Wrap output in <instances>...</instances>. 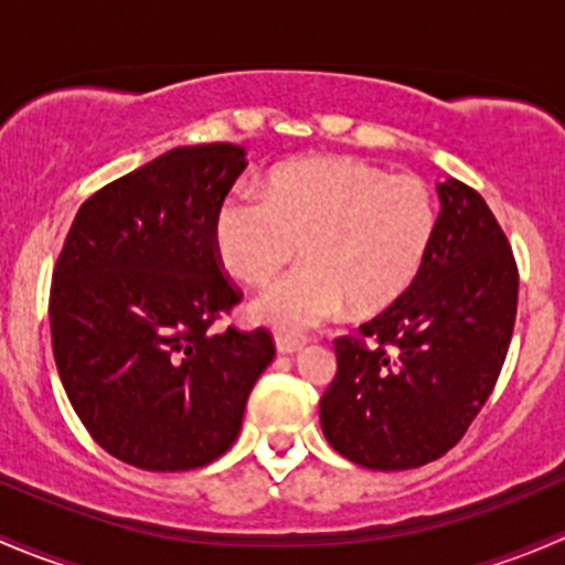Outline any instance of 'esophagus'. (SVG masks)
<instances>
[{
    "label": "esophagus",
    "instance_id": "obj_1",
    "mask_svg": "<svg viewBox=\"0 0 565 565\" xmlns=\"http://www.w3.org/2000/svg\"><path fill=\"white\" fill-rule=\"evenodd\" d=\"M306 339H300V335H287V333H278L276 335V350L281 352V355H292V352L303 350Z\"/></svg>",
    "mask_w": 565,
    "mask_h": 565
}]
</instances>
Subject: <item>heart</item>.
I'll return each mask as SVG.
<instances>
[{"label": "heart", "mask_w": 565, "mask_h": 565, "mask_svg": "<svg viewBox=\"0 0 565 565\" xmlns=\"http://www.w3.org/2000/svg\"><path fill=\"white\" fill-rule=\"evenodd\" d=\"M437 196L418 174H388L361 158H309L278 167L254 193H232L213 215L221 265L265 287L295 250L303 265L267 289L254 317L300 333L347 303L380 311L402 298L437 232Z\"/></svg>", "instance_id": "heart-1"}]
</instances>
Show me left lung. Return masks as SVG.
<instances>
[{"label": "left lung", "instance_id": "left-lung-1", "mask_svg": "<svg viewBox=\"0 0 565 565\" xmlns=\"http://www.w3.org/2000/svg\"><path fill=\"white\" fill-rule=\"evenodd\" d=\"M424 267L383 315L339 335L319 420L369 470H409L465 437L509 355L520 270L476 188L448 177Z\"/></svg>", "mask_w": 565, "mask_h": 565}]
</instances>
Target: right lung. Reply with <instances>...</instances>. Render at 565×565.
Masks as SVG:
<instances>
[{"label":"right lung","instance_id":"1","mask_svg":"<svg viewBox=\"0 0 565 565\" xmlns=\"http://www.w3.org/2000/svg\"><path fill=\"white\" fill-rule=\"evenodd\" d=\"M243 169L230 141L177 147L95 191L56 256V372L93 440L141 470H196L230 451L276 358L267 328L213 330L243 300L213 246Z\"/></svg>","mask_w":565,"mask_h":565}]
</instances>
